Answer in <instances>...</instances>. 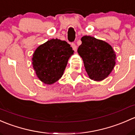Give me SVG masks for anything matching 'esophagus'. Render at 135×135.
I'll return each mask as SVG.
<instances>
[{"mask_svg": "<svg viewBox=\"0 0 135 135\" xmlns=\"http://www.w3.org/2000/svg\"><path fill=\"white\" fill-rule=\"evenodd\" d=\"M71 47H72V48H73V49L75 51H77V45H76L75 44H74V43H72V44H71Z\"/></svg>", "mask_w": 135, "mask_h": 135, "instance_id": "34e87169", "label": "esophagus"}]
</instances>
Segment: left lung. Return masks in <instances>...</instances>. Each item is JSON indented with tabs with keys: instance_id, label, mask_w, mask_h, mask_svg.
<instances>
[{
	"instance_id": "8db88e82",
	"label": "left lung",
	"mask_w": 135,
	"mask_h": 135,
	"mask_svg": "<svg viewBox=\"0 0 135 135\" xmlns=\"http://www.w3.org/2000/svg\"><path fill=\"white\" fill-rule=\"evenodd\" d=\"M82 44L77 52L83 58L89 77L97 81L109 76L116 64V54L105 41L90 36L81 38Z\"/></svg>"
}]
</instances>
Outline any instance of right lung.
Instances as JSON below:
<instances>
[{
	"label": "right lung",
	"mask_w": 135,
	"mask_h": 135,
	"mask_svg": "<svg viewBox=\"0 0 135 135\" xmlns=\"http://www.w3.org/2000/svg\"><path fill=\"white\" fill-rule=\"evenodd\" d=\"M74 51L66 41L52 39L40 45L32 58L37 77L47 84L56 83L63 75L69 57Z\"/></svg>",
	"instance_id": "obj_1"
}]
</instances>
